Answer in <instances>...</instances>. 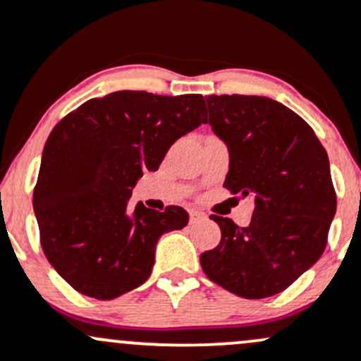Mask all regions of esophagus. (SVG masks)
<instances>
[{"instance_id": "obj_1", "label": "esophagus", "mask_w": 361, "mask_h": 361, "mask_svg": "<svg viewBox=\"0 0 361 361\" xmlns=\"http://www.w3.org/2000/svg\"><path fill=\"white\" fill-rule=\"evenodd\" d=\"M204 218H206V214H204V212L190 211V223H192V225H193V223L200 221V219H204Z\"/></svg>"}]
</instances>
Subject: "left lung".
I'll return each instance as SVG.
<instances>
[{
    "label": "left lung",
    "mask_w": 361,
    "mask_h": 361,
    "mask_svg": "<svg viewBox=\"0 0 361 361\" xmlns=\"http://www.w3.org/2000/svg\"><path fill=\"white\" fill-rule=\"evenodd\" d=\"M212 131L228 145L223 187L254 197L250 225L212 214L218 247L200 254L207 279L245 299L286 290L327 245L337 207L331 164L302 117L267 97H206Z\"/></svg>",
    "instance_id": "obj_1"
}]
</instances>
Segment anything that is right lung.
I'll list each match as a JSON object with an SVG mask.
<instances>
[{
	"mask_svg": "<svg viewBox=\"0 0 361 361\" xmlns=\"http://www.w3.org/2000/svg\"><path fill=\"white\" fill-rule=\"evenodd\" d=\"M206 123L202 94L116 91L56 123L43 149L32 206L44 256L88 298L114 299L150 276L162 233L188 223L183 207L130 206L143 171Z\"/></svg>",
	"mask_w": 361,
	"mask_h": 361,
	"instance_id": "1",
	"label": "right lung"
}]
</instances>
